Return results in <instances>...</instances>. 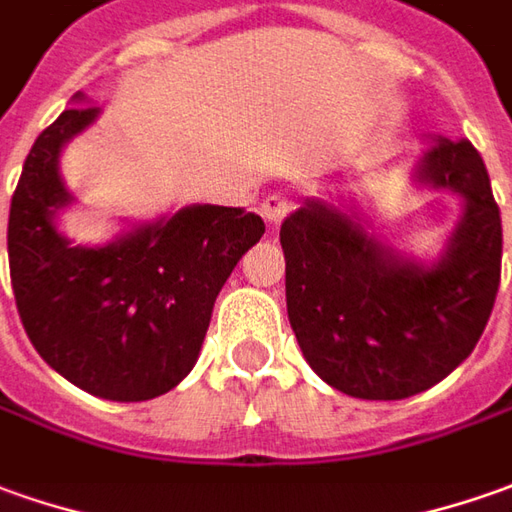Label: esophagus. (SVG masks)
<instances>
[{
  "instance_id": "1",
  "label": "esophagus",
  "mask_w": 512,
  "mask_h": 512,
  "mask_svg": "<svg viewBox=\"0 0 512 512\" xmlns=\"http://www.w3.org/2000/svg\"><path fill=\"white\" fill-rule=\"evenodd\" d=\"M260 212H263V218L269 224H280L285 215L291 212V198L285 196V193H269V196L263 198V204H260Z\"/></svg>"
}]
</instances>
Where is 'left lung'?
<instances>
[{
  "label": "left lung",
  "mask_w": 512,
  "mask_h": 512,
  "mask_svg": "<svg viewBox=\"0 0 512 512\" xmlns=\"http://www.w3.org/2000/svg\"><path fill=\"white\" fill-rule=\"evenodd\" d=\"M420 179L465 198L460 227L431 269L392 255L325 201H305L280 227L302 356L353 398L401 401L440 384L471 356L496 302L502 215L479 151L468 139H437Z\"/></svg>",
  "instance_id": "left-lung-1"
}]
</instances>
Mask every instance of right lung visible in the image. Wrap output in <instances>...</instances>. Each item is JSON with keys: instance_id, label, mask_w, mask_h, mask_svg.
<instances>
[{"instance_id": "right-lung-1", "label": "right lung", "mask_w": 512, "mask_h": 512, "mask_svg": "<svg viewBox=\"0 0 512 512\" xmlns=\"http://www.w3.org/2000/svg\"><path fill=\"white\" fill-rule=\"evenodd\" d=\"M97 117L66 109L24 159L10 201V283L38 356L106 401H151L193 370L212 305L266 224L243 207H184L109 246H72L52 215L72 198L58 176L66 139Z\"/></svg>"}]
</instances>
